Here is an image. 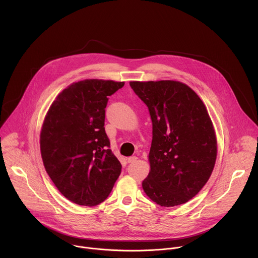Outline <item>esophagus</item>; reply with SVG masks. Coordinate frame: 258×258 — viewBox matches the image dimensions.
<instances>
[{"instance_id": "obj_1", "label": "esophagus", "mask_w": 258, "mask_h": 258, "mask_svg": "<svg viewBox=\"0 0 258 258\" xmlns=\"http://www.w3.org/2000/svg\"><path fill=\"white\" fill-rule=\"evenodd\" d=\"M137 159H138L137 156H131V157L127 158V162H128V163H133V162L137 161Z\"/></svg>"}]
</instances>
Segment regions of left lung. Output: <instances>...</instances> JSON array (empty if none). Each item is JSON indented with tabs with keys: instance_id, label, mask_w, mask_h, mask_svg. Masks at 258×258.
Masks as SVG:
<instances>
[{
	"instance_id": "1",
	"label": "left lung",
	"mask_w": 258,
	"mask_h": 258,
	"mask_svg": "<svg viewBox=\"0 0 258 258\" xmlns=\"http://www.w3.org/2000/svg\"><path fill=\"white\" fill-rule=\"evenodd\" d=\"M152 120L150 172L144 192L160 206L183 204L209 179L216 160V138L205 105L187 85L175 81L131 82Z\"/></svg>"
}]
</instances>
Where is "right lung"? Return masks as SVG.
Returning a JSON list of instances; mask_svg holds the SVG:
<instances>
[{
	"label": "right lung",
	"instance_id": "add662e5",
	"mask_svg": "<svg viewBox=\"0 0 258 258\" xmlns=\"http://www.w3.org/2000/svg\"><path fill=\"white\" fill-rule=\"evenodd\" d=\"M123 82L86 80L70 85L52 103L41 132V154L59 192L79 205L95 206L111 192L121 164L105 133L108 97Z\"/></svg>",
	"mask_w": 258,
	"mask_h": 258
}]
</instances>
